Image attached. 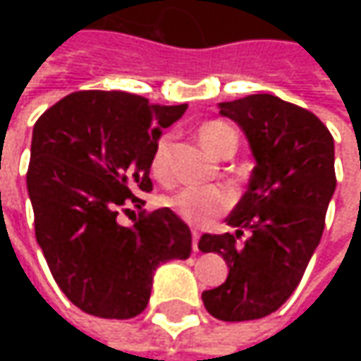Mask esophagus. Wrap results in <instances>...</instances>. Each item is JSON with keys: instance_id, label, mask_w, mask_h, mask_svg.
<instances>
[{"instance_id": "obj_1", "label": "esophagus", "mask_w": 361, "mask_h": 361, "mask_svg": "<svg viewBox=\"0 0 361 361\" xmlns=\"http://www.w3.org/2000/svg\"><path fill=\"white\" fill-rule=\"evenodd\" d=\"M192 251L199 253V233L197 231H192Z\"/></svg>"}]
</instances>
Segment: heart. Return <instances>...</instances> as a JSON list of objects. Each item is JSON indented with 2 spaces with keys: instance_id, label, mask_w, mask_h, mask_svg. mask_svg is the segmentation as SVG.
Segmentation results:
<instances>
[{
  "instance_id": "obj_1",
  "label": "heart",
  "mask_w": 361,
  "mask_h": 361,
  "mask_svg": "<svg viewBox=\"0 0 361 361\" xmlns=\"http://www.w3.org/2000/svg\"><path fill=\"white\" fill-rule=\"evenodd\" d=\"M201 142L216 157H225L229 150L237 148V134L225 122H207L202 124ZM171 148H173V136L162 134L159 142L154 145L150 169L154 176L160 180H166L171 174ZM166 204L173 209L176 215L188 225L202 227L215 221L216 216L223 215L233 207V195L229 190L219 187H187L169 197Z\"/></svg>"
}]
</instances>
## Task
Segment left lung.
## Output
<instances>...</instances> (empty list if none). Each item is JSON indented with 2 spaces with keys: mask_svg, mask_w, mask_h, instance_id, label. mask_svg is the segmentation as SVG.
<instances>
[{
  "mask_svg": "<svg viewBox=\"0 0 361 361\" xmlns=\"http://www.w3.org/2000/svg\"><path fill=\"white\" fill-rule=\"evenodd\" d=\"M219 114L241 126L255 169L225 219L233 233L199 241L202 253H219L229 267L225 283L202 291V303L216 319L249 322L291 298L322 241L336 190L334 138L310 110L273 94L221 102ZM245 230L250 239L239 243Z\"/></svg>",
  "mask_w": 361,
  "mask_h": 361,
  "instance_id": "8db88e82",
  "label": "left lung"
}]
</instances>
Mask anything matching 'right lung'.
<instances>
[{
    "label": "right lung",
    "instance_id": "1",
    "mask_svg": "<svg viewBox=\"0 0 361 361\" xmlns=\"http://www.w3.org/2000/svg\"><path fill=\"white\" fill-rule=\"evenodd\" d=\"M185 110L128 92L84 90L35 122L27 169L35 239L82 312L130 319L148 305L159 265L190 255V229L169 207L130 227L116 221L126 202H140L136 192L152 188L154 145Z\"/></svg>",
    "mask_w": 361,
    "mask_h": 361
}]
</instances>
